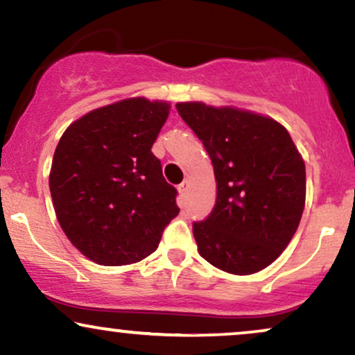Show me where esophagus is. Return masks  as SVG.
I'll use <instances>...</instances> for the list:
<instances>
[{
    "instance_id": "34e87169",
    "label": "esophagus",
    "mask_w": 355,
    "mask_h": 355,
    "mask_svg": "<svg viewBox=\"0 0 355 355\" xmlns=\"http://www.w3.org/2000/svg\"><path fill=\"white\" fill-rule=\"evenodd\" d=\"M178 191H179V196H181V198H186L187 191H189V181H182L181 184L178 186Z\"/></svg>"
}]
</instances>
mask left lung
I'll return each mask as SVG.
<instances>
[{
    "mask_svg": "<svg viewBox=\"0 0 355 355\" xmlns=\"http://www.w3.org/2000/svg\"><path fill=\"white\" fill-rule=\"evenodd\" d=\"M176 108L211 156L217 182L211 216L192 225L200 257L232 275L266 268L303 216L306 168L298 148L270 116L202 102Z\"/></svg>",
    "mask_w": 355,
    "mask_h": 355,
    "instance_id": "1",
    "label": "left lung"
}]
</instances>
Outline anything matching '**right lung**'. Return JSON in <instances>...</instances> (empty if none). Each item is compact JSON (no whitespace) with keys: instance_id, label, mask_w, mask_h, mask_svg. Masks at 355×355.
Returning a JSON list of instances; mask_svg holds the SVG:
<instances>
[{"instance_id":"obj_1","label":"right lung","mask_w":355,"mask_h":355,"mask_svg":"<svg viewBox=\"0 0 355 355\" xmlns=\"http://www.w3.org/2000/svg\"><path fill=\"white\" fill-rule=\"evenodd\" d=\"M171 105L143 97L92 110L64 131L49 187L64 234L98 265L137 263L179 214L153 143Z\"/></svg>"}]
</instances>
